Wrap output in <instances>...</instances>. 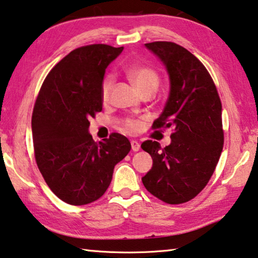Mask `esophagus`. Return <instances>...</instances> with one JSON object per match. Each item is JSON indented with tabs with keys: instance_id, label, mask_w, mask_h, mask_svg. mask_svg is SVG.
I'll return each instance as SVG.
<instances>
[{
	"instance_id": "obj_1",
	"label": "esophagus",
	"mask_w": 258,
	"mask_h": 258,
	"mask_svg": "<svg viewBox=\"0 0 258 258\" xmlns=\"http://www.w3.org/2000/svg\"><path fill=\"white\" fill-rule=\"evenodd\" d=\"M132 150L134 152H138L141 150V144H139L138 141H132Z\"/></svg>"
}]
</instances>
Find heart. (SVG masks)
<instances>
[{
  "label": "heart",
  "mask_w": 258,
  "mask_h": 258,
  "mask_svg": "<svg viewBox=\"0 0 258 258\" xmlns=\"http://www.w3.org/2000/svg\"><path fill=\"white\" fill-rule=\"evenodd\" d=\"M128 78L142 95L146 94V92H152L153 94L158 89L160 83L157 72L146 66L132 67V69L128 70ZM112 87L113 79L111 77L105 78L103 81V86H101V98H103L104 101L108 99ZM139 125H141V123L136 120L125 121V126L129 130H136L139 128Z\"/></svg>",
  "instance_id": "heart-1"
}]
</instances>
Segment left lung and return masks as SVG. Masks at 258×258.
I'll list each match as a JSON object with an SVG mask.
<instances>
[{
	"label": "left lung",
	"mask_w": 258,
	"mask_h": 258,
	"mask_svg": "<svg viewBox=\"0 0 258 258\" xmlns=\"http://www.w3.org/2000/svg\"><path fill=\"white\" fill-rule=\"evenodd\" d=\"M145 46L167 71L169 96L153 128H171V142L161 147L146 141L142 149L153 159L142 181L147 191L170 205L189 201L210 177L223 150L222 104L212 77L194 54L172 42Z\"/></svg>",
	"instance_id": "8db88e82"
}]
</instances>
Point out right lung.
<instances>
[{
    "label": "right lung",
    "instance_id": "1",
    "mask_svg": "<svg viewBox=\"0 0 258 258\" xmlns=\"http://www.w3.org/2000/svg\"><path fill=\"white\" fill-rule=\"evenodd\" d=\"M122 50L107 44L73 50L49 72L37 96L32 116L37 167L50 189L69 205L98 200L115 164L132 149L120 134L96 143L89 133L90 117L103 108L105 71Z\"/></svg>",
    "mask_w": 258,
    "mask_h": 258
}]
</instances>
